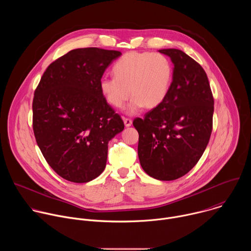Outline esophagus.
Returning <instances> with one entry per match:
<instances>
[{"instance_id":"obj_1","label":"esophagus","mask_w":251,"mask_h":251,"mask_svg":"<svg viewBox=\"0 0 251 251\" xmlns=\"http://www.w3.org/2000/svg\"><path fill=\"white\" fill-rule=\"evenodd\" d=\"M124 125L126 127H130L132 125V120L129 118H124Z\"/></svg>"}]
</instances>
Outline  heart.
Wrapping results in <instances>:
<instances>
[{
  "mask_svg": "<svg viewBox=\"0 0 251 251\" xmlns=\"http://www.w3.org/2000/svg\"><path fill=\"white\" fill-rule=\"evenodd\" d=\"M114 77H102L99 89L105 101L121 109L131 96L126 112L137 114L142 107L153 109L166 99L173 77V67L162 53L128 52L113 65Z\"/></svg>",
  "mask_w": 251,
  "mask_h": 251,
  "instance_id": "obj_1",
  "label": "heart"
}]
</instances>
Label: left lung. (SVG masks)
Returning a JSON list of instances; mask_svg holds the SVG:
<instances>
[{"instance_id": "8db88e82", "label": "left lung", "mask_w": 251, "mask_h": 251, "mask_svg": "<svg viewBox=\"0 0 251 251\" xmlns=\"http://www.w3.org/2000/svg\"><path fill=\"white\" fill-rule=\"evenodd\" d=\"M174 64L169 93L145 117L134 120L140 164L150 176L173 181L199 162L212 130L213 97L203 68L184 51L160 50Z\"/></svg>"}]
</instances>
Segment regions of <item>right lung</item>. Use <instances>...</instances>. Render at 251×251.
Segmentation results:
<instances>
[{
	"instance_id": "right-lung-1",
	"label": "right lung",
	"mask_w": 251,
	"mask_h": 251,
	"mask_svg": "<svg viewBox=\"0 0 251 251\" xmlns=\"http://www.w3.org/2000/svg\"><path fill=\"white\" fill-rule=\"evenodd\" d=\"M121 54L97 48L70 50L49 65L34 91L35 140L51 169L69 182L97 177L109 141L124 129L99 89L105 69Z\"/></svg>"
}]
</instances>
